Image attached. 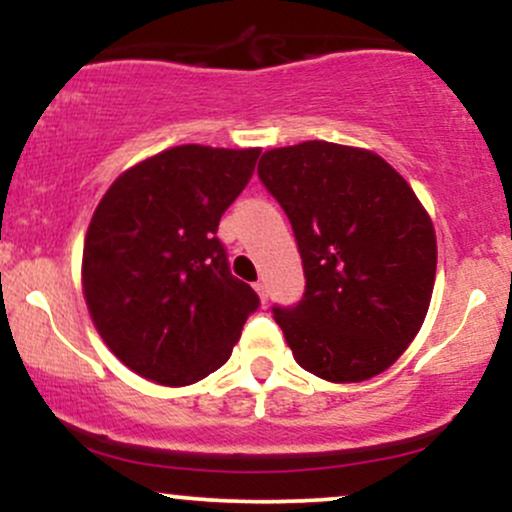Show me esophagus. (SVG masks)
<instances>
[{
	"instance_id": "esophagus-1",
	"label": "esophagus",
	"mask_w": 512,
	"mask_h": 512,
	"mask_svg": "<svg viewBox=\"0 0 512 512\" xmlns=\"http://www.w3.org/2000/svg\"><path fill=\"white\" fill-rule=\"evenodd\" d=\"M255 291L260 293L262 303H267V298H269V291H267V284H264V281H257V284H255Z\"/></svg>"
}]
</instances>
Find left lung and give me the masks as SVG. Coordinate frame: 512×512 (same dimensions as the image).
I'll return each mask as SVG.
<instances>
[{"label": "left lung", "mask_w": 512, "mask_h": 512, "mask_svg": "<svg viewBox=\"0 0 512 512\" xmlns=\"http://www.w3.org/2000/svg\"><path fill=\"white\" fill-rule=\"evenodd\" d=\"M257 175L303 260V298L272 308L298 366L330 383L383 373L424 325L436 281V231L409 182L332 142L267 151Z\"/></svg>", "instance_id": "8db88e82"}]
</instances>
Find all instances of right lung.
<instances>
[{"mask_svg":"<svg viewBox=\"0 0 512 512\" xmlns=\"http://www.w3.org/2000/svg\"><path fill=\"white\" fill-rule=\"evenodd\" d=\"M260 149L182 144L117 178L84 243V298L122 363L158 385L207 378L231 356L260 296L228 267L216 231Z\"/></svg>","mask_w":512,"mask_h":512,"instance_id":"1","label":"right lung"}]
</instances>
